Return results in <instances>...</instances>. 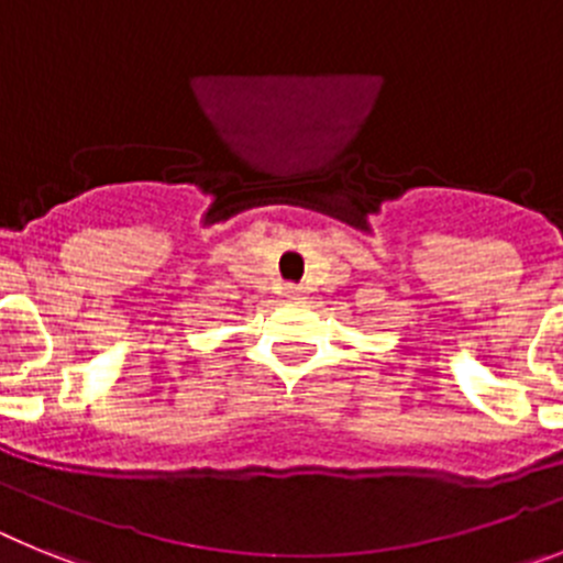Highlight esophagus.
Segmentation results:
<instances>
[{"label": "esophagus", "mask_w": 563, "mask_h": 563, "mask_svg": "<svg viewBox=\"0 0 563 563\" xmlns=\"http://www.w3.org/2000/svg\"><path fill=\"white\" fill-rule=\"evenodd\" d=\"M285 292H287V296H290V298H296V296H301V287L287 285V287H285Z\"/></svg>", "instance_id": "esophagus-1"}]
</instances>
